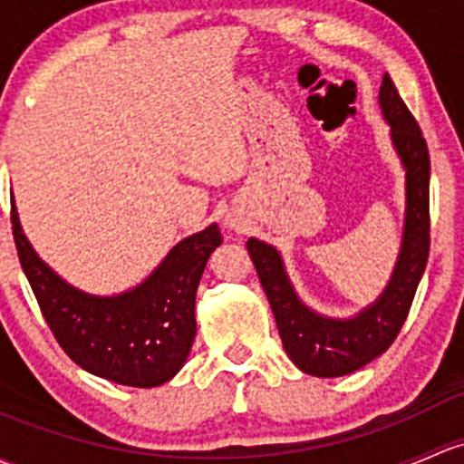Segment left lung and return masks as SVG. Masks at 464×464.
<instances>
[{"label":"left lung","mask_w":464,"mask_h":464,"mask_svg":"<svg viewBox=\"0 0 464 464\" xmlns=\"http://www.w3.org/2000/svg\"><path fill=\"white\" fill-rule=\"evenodd\" d=\"M392 144L404 169V228L396 266L384 291L353 318H329L306 306L295 294L276 246L248 237L256 265L286 355L300 372L340 378L382 355L407 320L429 257V150L418 121L384 72L378 95Z\"/></svg>","instance_id":"obj_1"}]
</instances>
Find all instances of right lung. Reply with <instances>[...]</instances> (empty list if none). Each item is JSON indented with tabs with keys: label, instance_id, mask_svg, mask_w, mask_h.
<instances>
[{
	"label": "right lung",
	"instance_id": "obj_1",
	"mask_svg": "<svg viewBox=\"0 0 464 464\" xmlns=\"http://www.w3.org/2000/svg\"><path fill=\"white\" fill-rule=\"evenodd\" d=\"M19 262L39 309L68 358L126 387L169 382L195 340V294L208 256L222 245L218 224L184 237L144 282L117 295H92L57 276L24 236L13 204Z\"/></svg>",
	"mask_w": 464,
	"mask_h": 464
}]
</instances>
